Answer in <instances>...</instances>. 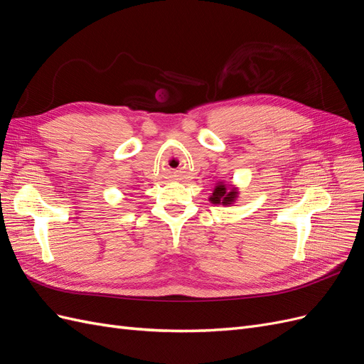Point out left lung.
Wrapping results in <instances>:
<instances>
[{
	"label": "left lung",
	"instance_id": "1",
	"mask_svg": "<svg viewBox=\"0 0 364 364\" xmlns=\"http://www.w3.org/2000/svg\"><path fill=\"white\" fill-rule=\"evenodd\" d=\"M238 188L232 183H226V182H217L214 186L213 194L209 196V202L213 205H223V206H230L235 203L238 199Z\"/></svg>",
	"mask_w": 364,
	"mask_h": 364
}]
</instances>
